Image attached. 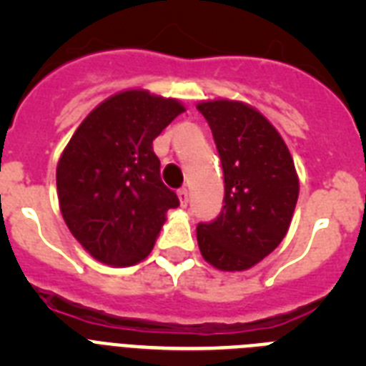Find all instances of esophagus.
Returning a JSON list of instances; mask_svg holds the SVG:
<instances>
[{
    "mask_svg": "<svg viewBox=\"0 0 366 366\" xmlns=\"http://www.w3.org/2000/svg\"><path fill=\"white\" fill-rule=\"evenodd\" d=\"M177 196H179L181 207H187V203H189V190L179 189V190H177Z\"/></svg>",
    "mask_w": 366,
    "mask_h": 366,
    "instance_id": "1",
    "label": "esophagus"
}]
</instances>
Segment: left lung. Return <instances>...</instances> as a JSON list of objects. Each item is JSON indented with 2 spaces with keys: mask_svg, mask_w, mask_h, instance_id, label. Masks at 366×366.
<instances>
[{
  "mask_svg": "<svg viewBox=\"0 0 366 366\" xmlns=\"http://www.w3.org/2000/svg\"><path fill=\"white\" fill-rule=\"evenodd\" d=\"M225 181L223 211L196 229L202 257L219 271H245L284 240L299 199V176L282 135L242 100H202Z\"/></svg>",
  "mask_w": 366,
  "mask_h": 366,
  "instance_id": "8db88e82",
  "label": "left lung"
}]
</instances>
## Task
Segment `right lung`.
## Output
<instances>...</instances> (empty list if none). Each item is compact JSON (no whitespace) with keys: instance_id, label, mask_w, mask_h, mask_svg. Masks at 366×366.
I'll use <instances>...</instances> for the list:
<instances>
[{"instance_id":"1","label":"right lung","mask_w":366,"mask_h":366,"mask_svg":"<svg viewBox=\"0 0 366 366\" xmlns=\"http://www.w3.org/2000/svg\"><path fill=\"white\" fill-rule=\"evenodd\" d=\"M183 112L177 99L124 89L92 109L64 148L56 167L60 212L95 260L134 266L154 249L179 199L161 181L152 143Z\"/></svg>"}]
</instances>
